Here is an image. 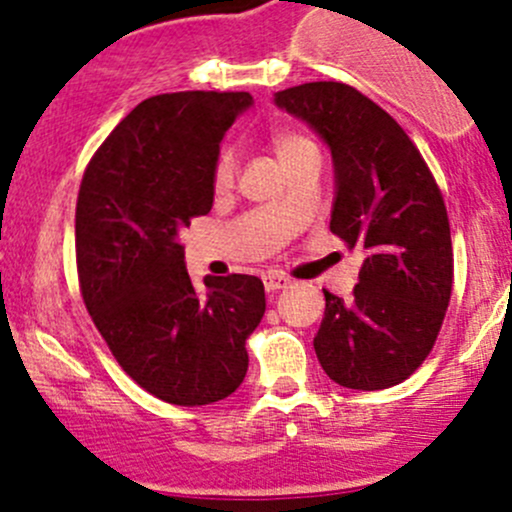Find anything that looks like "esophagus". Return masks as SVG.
<instances>
[{
	"label": "esophagus",
	"instance_id": "obj_1",
	"mask_svg": "<svg viewBox=\"0 0 512 512\" xmlns=\"http://www.w3.org/2000/svg\"><path fill=\"white\" fill-rule=\"evenodd\" d=\"M262 282H265V289H267V292H280V289H285V287L289 285L287 277L275 275V272H270V275L262 277Z\"/></svg>",
	"mask_w": 512,
	"mask_h": 512
}]
</instances>
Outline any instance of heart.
I'll return each instance as SVG.
<instances>
[{
	"instance_id": "b5f03b06",
	"label": "heart",
	"mask_w": 512,
	"mask_h": 512,
	"mask_svg": "<svg viewBox=\"0 0 512 512\" xmlns=\"http://www.w3.org/2000/svg\"><path fill=\"white\" fill-rule=\"evenodd\" d=\"M272 146H275V153L280 156V160H285L292 153H297L299 148L309 146V141L304 136H297V133H277L272 138ZM235 165V151L232 148H223V153L218 156V163H215V185L218 188H225V185L232 183V178H235Z\"/></svg>"
}]
</instances>
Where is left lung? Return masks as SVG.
<instances>
[{
  "mask_svg": "<svg viewBox=\"0 0 512 512\" xmlns=\"http://www.w3.org/2000/svg\"><path fill=\"white\" fill-rule=\"evenodd\" d=\"M277 108L307 123L332 153L334 235L364 247L359 285L327 307L314 352L332 381L356 391L401 384L433 349L453 287L443 195L404 128L337 81L277 91Z\"/></svg>",
  "mask_w": 512,
  "mask_h": 512,
  "instance_id": "1",
  "label": "left lung"
}]
</instances>
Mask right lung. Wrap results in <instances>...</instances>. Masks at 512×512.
Instances as JSON below:
<instances>
[{"label": "right lung", "instance_id": "right-lung-1", "mask_svg": "<svg viewBox=\"0 0 512 512\" xmlns=\"http://www.w3.org/2000/svg\"><path fill=\"white\" fill-rule=\"evenodd\" d=\"M247 91H178L138 103L103 141L76 203V267L96 329L138 386L175 406L230 396L265 314L252 275L195 289L180 232L208 215L220 141Z\"/></svg>", "mask_w": 512, "mask_h": 512}]
</instances>
